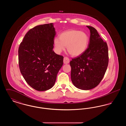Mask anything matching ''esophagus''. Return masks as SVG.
<instances>
[{
    "instance_id": "obj_1",
    "label": "esophagus",
    "mask_w": 126,
    "mask_h": 126,
    "mask_svg": "<svg viewBox=\"0 0 126 126\" xmlns=\"http://www.w3.org/2000/svg\"><path fill=\"white\" fill-rule=\"evenodd\" d=\"M63 62L64 64H68L69 63V59L68 57H65L64 58V60H63Z\"/></svg>"
}]
</instances>
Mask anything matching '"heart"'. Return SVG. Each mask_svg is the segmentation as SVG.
Segmentation results:
<instances>
[{"mask_svg": "<svg viewBox=\"0 0 126 126\" xmlns=\"http://www.w3.org/2000/svg\"><path fill=\"white\" fill-rule=\"evenodd\" d=\"M89 43V37L85 32L78 30H69L60 34L55 38L54 45L57 52L60 53L66 47L68 52L73 56H78L84 53Z\"/></svg>", "mask_w": 126, "mask_h": 126, "instance_id": "obj_1", "label": "heart"}]
</instances>
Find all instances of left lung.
<instances>
[{
  "label": "left lung",
  "instance_id": "obj_1",
  "mask_svg": "<svg viewBox=\"0 0 126 126\" xmlns=\"http://www.w3.org/2000/svg\"><path fill=\"white\" fill-rule=\"evenodd\" d=\"M86 26L91 33L88 48L84 53L70 62L72 83L84 90L92 89L100 84L109 62L107 43L103 42L94 28Z\"/></svg>",
  "mask_w": 126,
  "mask_h": 126
}]
</instances>
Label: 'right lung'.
<instances>
[{
  "instance_id": "obj_1",
  "label": "right lung",
  "mask_w": 126,
  "mask_h": 126,
  "mask_svg": "<svg viewBox=\"0 0 126 126\" xmlns=\"http://www.w3.org/2000/svg\"><path fill=\"white\" fill-rule=\"evenodd\" d=\"M56 34L52 23L37 25L26 33L20 44V72L27 83L37 91L52 88L63 64L64 57L53 50Z\"/></svg>"
}]
</instances>
